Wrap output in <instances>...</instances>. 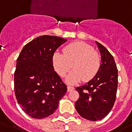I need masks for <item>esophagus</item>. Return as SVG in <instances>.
I'll use <instances>...</instances> for the list:
<instances>
[{
  "mask_svg": "<svg viewBox=\"0 0 132 132\" xmlns=\"http://www.w3.org/2000/svg\"><path fill=\"white\" fill-rule=\"evenodd\" d=\"M74 90V88L73 87H71V86H68L67 87V91L68 92H71L72 90Z\"/></svg>",
  "mask_w": 132,
  "mask_h": 132,
  "instance_id": "esophagus-1",
  "label": "esophagus"
}]
</instances>
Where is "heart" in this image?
<instances>
[{"mask_svg": "<svg viewBox=\"0 0 132 132\" xmlns=\"http://www.w3.org/2000/svg\"><path fill=\"white\" fill-rule=\"evenodd\" d=\"M52 63L60 77H64L71 70L74 71L66 78L69 84L78 83L83 79L88 81L95 77L100 66L99 55L93 48L83 42H74L63 48V54L56 52L52 56Z\"/></svg>", "mask_w": 132, "mask_h": 132, "instance_id": "heart-1", "label": "heart"}]
</instances>
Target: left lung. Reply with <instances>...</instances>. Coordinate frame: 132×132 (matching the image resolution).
Returning a JSON list of instances; mask_svg holds the SVG:
<instances>
[{
    "instance_id": "obj_1",
    "label": "left lung",
    "mask_w": 132,
    "mask_h": 132,
    "mask_svg": "<svg viewBox=\"0 0 132 132\" xmlns=\"http://www.w3.org/2000/svg\"><path fill=\"white\" fill-rule=\"evenodd\" d=\"M101 55L97 74L76 90L80 97L75 107L80 116L90 121L103 119L113 107L116 100L118 71L112 55L105 46L95 42Z\"/></svg>"
}]
</instances>
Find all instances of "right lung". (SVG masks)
<instances>
[{
  "instance_id": "1",
  "label": "right lung",
  "mask_w": 132,
  "mask_h": 132,
  "mask_svg": "<svg viewBox=\"0 0 132 132\" xmlns=\"http://www.w3.org/2000/svg\"><path fill=\"white\" fill-rule=\"evenodd\" d=\"M66 41L56 36H40L27 44L17 59L14 73L16 99L32 118L52 114L67 91L52 63L55 51Z\"/></svg>"
}]
</instances>
